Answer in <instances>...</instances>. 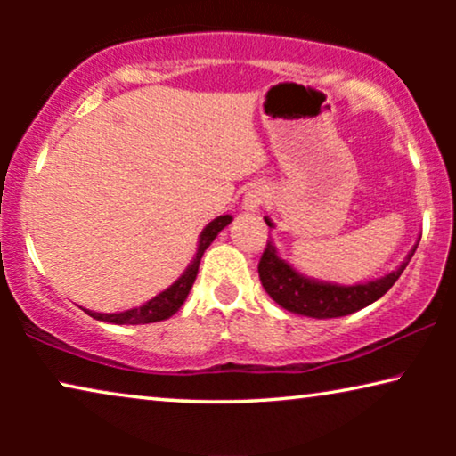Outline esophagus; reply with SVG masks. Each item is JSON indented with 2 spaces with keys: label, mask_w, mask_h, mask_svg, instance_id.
<instances>
[{
  "label": "esophagus",
  "mask_w": 456,
  "mask_h": 456,
  "mask_svg": "<svg viewBox=\"0 0 456 456\" xmlns=\"http://www.w3.org/2000/svg\"><path fill=\"white\" fill-rule=\"evenodd\" d=\"M267 189L265 186H253V189L247 191L245 199H242V208H245L247 211H257L261 205H264L267 201Z\"/></svg>",
  "instance_id": "obj_1"
}]
</instances>
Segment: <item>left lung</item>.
Wrapping results in <instances>:
<instances>
[{
	"mask_svg": "<svg viewBox=\"0 0 456 456\" xmlns=\"http://www.w3.org/2000/svg\"><path fill=\"white\" fill-rule=\"evenodd\" d=\"M265 224L273 228L270 217H264ZM417 245L411 248L407 257L395 272L386 273L382 278L370 280V282H359L353 286H342L334 282H323V280L309 278L295 270L289 261L282 259L273 247L272 240H267L265 251L259 261V280L264 284L267 295L276 301L280 307L298 314L305 317H315V320H330V317H342L354 311L376 303L388 292L404 267L409 265L413 257Z\"/></svg>",
	"mask_w": 456,
	"mask_h": 456,
	"instance_id": "obj_1",
	"label": "left lung"
}]
</instances>
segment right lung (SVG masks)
<instances>
[{
    "mask_svg": "<svg viewBox=\"0 0 456 456\" xmlns=\"http://www.w3.org/2000/svg\"><path fill=\"white\" fill-rule=\"evenodd\" d=\"M230 222H232V216H220L203 228L201 236H199L195 259L191 261L189 267H186L184 273L176 280V282L167 286L164 292H159V295L153 297L151 301L141 305V307L120 311V314H97V311H86V309L85 311L99 322L118 323V326H124V323H128V326H136V323H153V322H161V320H167V317H172L180 307H183V303L186 301V297H189L192 284H195L199 264H201L205 248L214 242L216 236L220 234Z\"/></svg>",
    "mask_w": 456,
    "mask_h": 456,
    "instance_id": "add662e5",
    "label": "right lung"
}]
</instances>
